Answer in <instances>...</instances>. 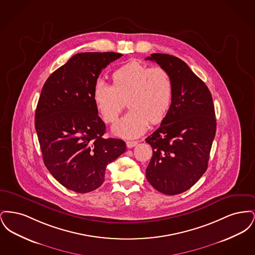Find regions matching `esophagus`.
<instances>
[{
    "mask_svg": "<svg viewBox=\"0 0 255 255\" xmlns=\"http://www.w3.org/2000/svg\"><path fill=\"white\" fill-rule=\"evenodd\" d=\"M136 144H137V141H127L126 142V145H127L128 148H133Z\"/></svg>",
    "mask_w": 255,
    "mask_h": 255,
    "instance_id": "obj_1",
    "label": "esophagus"
}]
</instances>
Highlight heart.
Listing matches in <instances>:
<instances>
[{
	"instance_id": "b5f03b06",
	"label": "heart",
	"mask_w": 255,
	"mask_h": 255,
	"mask_svg": "<svg viewBox=\"0 0 255 255\" xmlns=\"http://www.w3.org/2000/svg\"><path fill=\"white\" fill-rule=\"evenodd\" d=\"M113 86L97 80L93 99L97 111L106 122L117 121L125 100L130 111L116 122L113 133L126 138L137 137L145 133L149 122H162L171 106L173 79L162 67H150L139 61L128 62L113 74Z\"/></svg>"
}]
</instances>
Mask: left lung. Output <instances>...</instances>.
Instances as JSON below:
<instances>
[{
    "label": "left lung",
    "instance_id": "1",
    "mask_svg": "<svg viewBox=\"0 0 255 255\" xmlns=\"http://www.w3.org/2000/svg\"><path fill=\"white\" fill-rule=\"evenodd\" d=\"M145 60L166 69L174 85L165 119L145 138L153 148L146 179L163 194H180L192 187L207 169L216 133L213 100L206 84L180 58L153 53Z\"/></svg>",
    "mask_w": 255,
    "mask_h": 255
}]
</instances>
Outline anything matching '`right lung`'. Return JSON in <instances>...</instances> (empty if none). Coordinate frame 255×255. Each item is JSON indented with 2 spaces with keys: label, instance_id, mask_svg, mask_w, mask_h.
<instances>
[{
  "label": "right lung",
  "instance_id": "obj_1",
  "mask_svg": "<svg viewBox=\"0 0 255 255\" xmlns=\"http://www.w3.org/2000/svg\"><path fill=\"white\" fill-rule=\"evenodd\" d=\"M118 52H81L51 73L35 111L43 160L66 188L87 193L98 188L107 165L126 151L122 139L105 138L93 90L99 74Z\"/></svg>",
  "mask_w": 255,
  "mask_h": 255
}]
</instances>
